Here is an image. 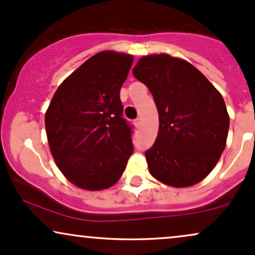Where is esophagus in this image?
I'll return each mask as SVG.
<instances>
[{"label":"esophagus","mask_w":255,"mask_h":255,"mask_svg":"<svg viewBox=\"0 0 255 255\" xmlns=\"http://www.w3.org/2000/svg\"><path fill=\"white\" fill-rule=\"evenodd\" d=\"M134 126L136 128H138L141 126V118H137V119H135L134 120Z\"/></svg>","instance_id":"34e87169"}]
</instances>
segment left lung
<instances>
[{
	"instance_id": "obj_1",
	"label": "left lung",
	"mask_w": 255,
	"mask_h": 255,
	"mask_svg": "<svg viewBox=\"0 0 255 255\" xmlns=\"http://www.w3.org/2000/svg\"><path fill=\"white\" fill-rule=\"evenodd\" d=\"M133 75L159 113L157 137L144 153L149 173L173 187L200 182L226 146L230 117L221 94L194 66L166 54L143 56Z\"/></svg>"
}]
</instances>
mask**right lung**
I'll list each match as a JSON object with an SVG mask.
<instances>
[{
  "label": "right lung",
  "instance_id": "1",
  "mask_svg": "<svg viewBox=\"0 0 255 255\" xmlns=\"http://www.w3.org/2000/svg\"><path fill=\"white\" fill-rule=\"evenodd\" d=\"M133 56L101 51L67 77L46 113L51 155L80 188L100 191L121 178L134 149L120 89Z\"/></svg>",
  "mask_w": 255,
  "mask_h": 255
}]
</instances>
